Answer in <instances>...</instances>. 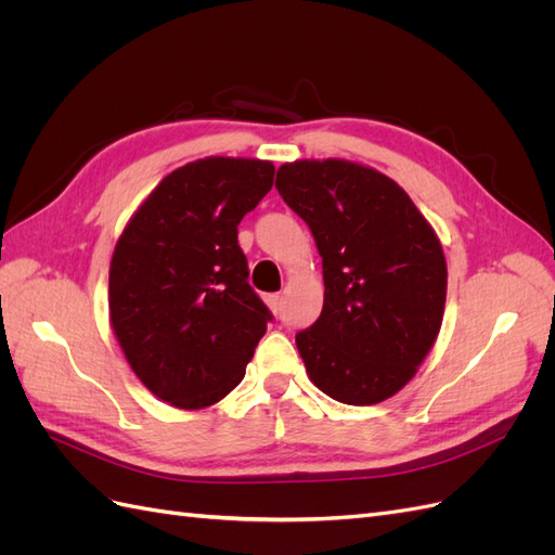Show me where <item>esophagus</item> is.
<instances>
[{"label": "esophagus", "mask_w": 555, "mask_h": 555, "mask_svg": "<svg viewBox=\"0 0 555 555\" xmlns=\"http://www.w3.org/2000/svg\"><path fill=\"white\" fill-rule=\"evenodd\" d=\"M266 304H268V308H271L273 314L282 312V296L280 294H268L266 296Z\"/></svg>", "instance_id": "esophagus-1"}]
</instances>
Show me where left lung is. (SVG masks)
<instances>
[{"instance_id": "left-lung-1", "label": "left lung", "mask_w": 555, "mask_h": 555, "mask_svg": "<svg viewBox=\"0 0 555 555\" xmlns=\"http://www.w3.org/2000/svg\"><path fill=\"white\" fill-rule=\"evenodd\" d=\"M275 188L317 243L324 308L296 333L306 371L333 400L375 405L398 393L438 340L447 261L396 180L347 159L282 164Z\"/></svg>"}]
</instances>
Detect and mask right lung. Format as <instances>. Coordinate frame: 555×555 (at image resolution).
Here are the masks:
<instances>
[{"mask_svg": "<svg viewBox=\"0 0 555 555\" xmlns=\"http://www.w3.org/2000/svg\"><path fill=\"white\" fill-rule=\"evenodd\" d=\"M263 159L206 157L150 192L117 238L111 326L159 400L204 410L236 389L273 314L247 282L238 224L273 188Z\"/></svg>", "mask_w": 555, "mask_h": 555, "instance_id": "1", "label": "right lung"}]
</instances>
